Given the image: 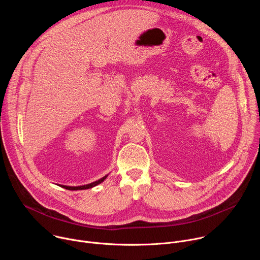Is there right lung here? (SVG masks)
Returning a JSON list of instances; mask_svg holds the SVG:
<instances>
[{
    "mask_svg": "<svg viewBox=\"0 0 260 260\" xmlns=\"http://www.w3.org/2000/svg\"><path fill=\"white\" fill-rule=\"evenodd\" d=\"M106 178H107V176H105V177L101 178L100 180H98V181H95V182H92V183H90V184L83 185V186H76V187H74V186H66V185H60V186H61L62 188L68 189V190H82V189H88V188H91V187H93V186H96L98 184L102 183Z\"/></svg>",
    "mask_w": 260,
    "mask_h": 260,
    "instance_id": "obj_1",
    "label": "right lung"
}]
</instances>
